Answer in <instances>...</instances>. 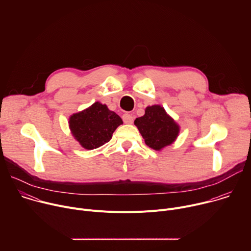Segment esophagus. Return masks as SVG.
Segmentation results:
<instances>
[{"label": "esophagus", "mask_w": 251, "mask_h": 251, "mask_svg": "<svg viewBox=\"0 0 251 251\" xmlns=\"http://www.w3.org/2000/svg\"><path fill=\"white\" fill-rule=\"evenodd\" d=\"M122 119H123V122H124L125 124H132V123H133V121H134L133 116H132L131 114H128V113L123 114Z\"/></svg>", "instance_id": "1"}]
</instances>
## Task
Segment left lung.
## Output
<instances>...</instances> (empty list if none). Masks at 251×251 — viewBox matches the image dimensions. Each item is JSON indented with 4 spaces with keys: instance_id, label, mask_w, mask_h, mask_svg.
<instances>
[{
    "instance_id": "8db88e82",
    "label": "left lung",
    "mask_w": 251,
    "mask_h": 251,
    "mask_svg": "<svg viewBox=\"0 0 251 251\" xmlns=\"http://www.w3.org/2000/svg\"><path fill=\"white\" fill-rule=\"evenodd\" d=\"M134 123L144 138L146 145L154 150H161L172 144L180 131L177 124L160 105L148 106L145 115L136 118Z\"/></svg>"
}]
</instances>
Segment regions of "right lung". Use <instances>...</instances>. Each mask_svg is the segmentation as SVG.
Instances as JSON below:
<instances>
[{"mask_svg": "<svg viewBox=\"0 0 251 251\" xmlns=\"http://www.w3.org/2000/svg\"><path fill=\"white\" fill-rule=\"evenodd\" d=\"M122 123L115 112L100 102H95L89 108L69 118L71 133L87 150L96 149L109 142L113 132Z\"/></svg>", "mask_w": 251, "mask_h": 251, "instance_id": "1", "label": "right lung"}]
</instances>
